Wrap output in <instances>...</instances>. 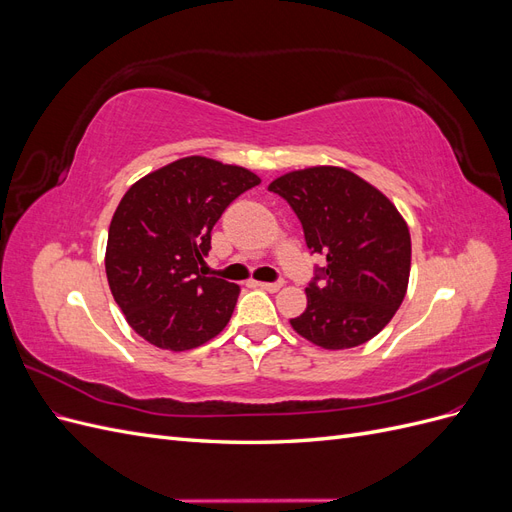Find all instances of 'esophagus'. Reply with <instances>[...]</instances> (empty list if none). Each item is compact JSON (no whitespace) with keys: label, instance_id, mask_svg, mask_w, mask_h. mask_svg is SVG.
<instances>
[{"label":"esophagus","instance_id":"esophagus-1","mask_svg":"<svg viewBox=\"0 0 512 512\" xmlns=\"http://www.w3.org/2000/svg\"><path fill=\"white\" fill-rule=\"evenodd\" d=\"M258 286L267 292H277L284 286V282H258Z\"/></svg>","mask_w":512,"mask_h":512}]
</instances>
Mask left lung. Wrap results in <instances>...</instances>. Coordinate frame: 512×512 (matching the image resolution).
I'll return each instance as SVG.
<instances>
[{
    "mask_svg": "<svg viewBox=\"0 0 512 512\" xmlns=\"http://www.w3.org/2000/svg\"><path fill=\"white\" fill-rule=\"evenodd\" d=\"M269 190L297 213L309 250L327 258L305 288L307 307L290 320L292 329L324 350L369 342L406 297L412 256L406 220L378 188L339 166L292 170Z\"/></svg>",
    "mask_w": 512,
    "mask_h": 512,
    "instance_id": "obj_1",
    "label": "left lung"
}]
</instances>
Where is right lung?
Listing matches in <instances>:
<instances>
[{
	"label": "right lung",
	"instance_id": "add662e5",
	"mask_svg": "<svg viewBox=\"0 0 512 512\" xmlns=\"http://www.w3.org/2000/svg\"><path fill=\"white\" fill-rule=\"evenodd\" d=\"M260 183L252 170L190 156L138 179L108 228L106 277L130 327L162 350L207 344L241 288L200 273L224 209Z\"/></svg>",
	"mask_w": 512,
	"mask_h": 512
}]
</instances>
